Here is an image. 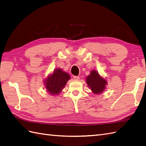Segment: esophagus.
Segmentation results:
<instances>
[{
	"label": "esophagus",
	"instance_id": "1",
	"mask_svg": "<svg viewBox=\"0 0 146 146\" xmlns=\"http://www.w3.org/2000/svg\"><path fill=\"white\" fill-rule=\"evenodd\" d=\"M73 80L77 81V80H80V77L79 76H73Z\"/></svg>",
	"mask_w": 146,
	"mask_h": 146
}]
</instances>
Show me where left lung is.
<instances>
[{
	"mask_svg": "<svg viewBox=\"0 0 146 146\" xmlns=\"http://www.w3.org/2000/svg\"><path fill=\"white\" fill-rule=\"evenodd\" d=\"M86 81L92 92L95 94H101L106 89L107 80L99 74L98 71L92 70L90 74L86 78Z\"/></svg>",
	"mask_w": 146,
	"mask_h": 146,
	"instance_id": "1",
	"label": "left lung"
}]
</instances>
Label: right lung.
Listing matches in <instances>:
<instances>
[{
	"instance_id": "obj_1",
	"label": "right lung",
	"mask_w": 146,
	"mask_h": 146,
	"mask_svg": "<svg viewBox=\"0 0 146 146\" xmlns=\"http://www.w3.org/2000/svg\"><path fill=\"white\" fill-rule=\"evenodd\" d=\"M68 73L61 68H56L52 73L48 74L44 81V84L48 94L52 96L58 95L70 79Z\"/></svg>"
}]
</instances>
